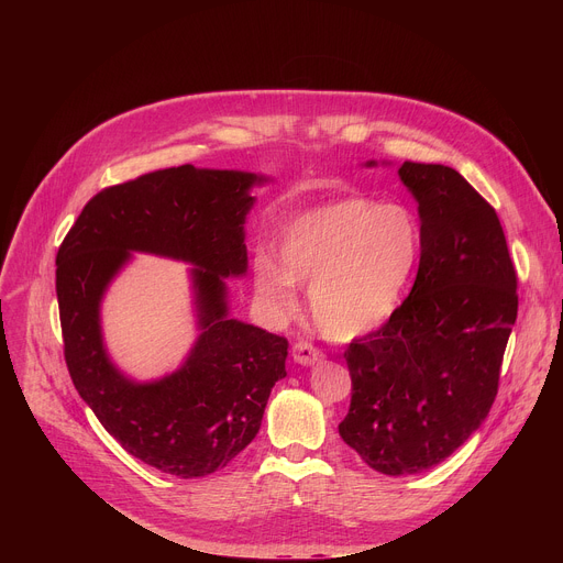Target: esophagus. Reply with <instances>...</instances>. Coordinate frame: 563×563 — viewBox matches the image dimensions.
I'll return each mask as SVG.
<instances>
[{
  "mask_svg": "<svg viewBox=\"0 0 563 563\" xmlns=\"http://www.w3.org/2000/svg\"><path fill=\"white\" fill-rule=\"evenodd\" d=\"M291 356L298 365H313L318 363L320 358H323V354H320L311 343L307 341H298L294 347H291Z\"/></svg>",
  "mask_w": 563,
  "mask_h": 563,
  "instance_id": "34e87169",
  "label": "esophagus"
}]
</instances>
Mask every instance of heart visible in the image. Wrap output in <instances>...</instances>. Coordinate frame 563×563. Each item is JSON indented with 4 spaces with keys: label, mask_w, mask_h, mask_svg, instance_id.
Wrapping results in <instances>:
<instances>
[{
    "label": "heart",
    "mask_w": 563,
    "mask_h": 563,
    "mask_svg": "<svg viewBox=\"0 0 563 563\" xmlns=\"http://www.w3.org/2000/svg\"><path fill=\"white\" fill-rule=\"evenodd\" d=\"M417 216L396 202L343 198L309 209L280 233L278 260L258 256L254 283L280 316L298 309L307 285L318 330L334 341L361 339L394 316L421 261Z\"/></svg>",
    "instance_id": "b5f03b06"
}]
</instances>
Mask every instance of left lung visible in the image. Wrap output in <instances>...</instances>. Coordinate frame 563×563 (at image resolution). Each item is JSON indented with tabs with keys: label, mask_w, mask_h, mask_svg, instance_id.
<instances>
[{
	"label": "left lung",
	"mask_w": 563,
	"mask_h": 563,
	"mask_svg": "<svg viewBox=\"0 0 563 563\" xmlns=\"http://www.w3.org/2000/svg\"><path fill=\"white\" fill-rule=\"evenodd\" d=\"M398 178L419 202V272L387 323L350 343L339 426L389 476L434 467L486 421L519 305L497 211L452 167L404 163Z\"/></svg>",
	"instance_id": "left-lung-1"
}]
</instances>
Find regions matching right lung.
Returning a JSON list of instances; mask_svg holds the SVG:
<instances>
[{"label": "right lung", "mask_w": 563, "mask_h": 563, "mask_svg": "<svg viewBox=\"0 0 563 563\" xmlns=\"http://www.w3.org/2000/svg\"><path fill=\"white\" fill-rule=\"evenodd\" d=\"M269 178L183 165L93 196L57 252L64 358L75 389L135 459L180 478L207 476L261 430L285 378L287 339L229 316L227 278L247 274L252 189ZM133 251L194 264L201 334L172 375L140 384L108 358L99 307Z\"/></svg>", "instance_id": "add662e5"}]
</instances>
